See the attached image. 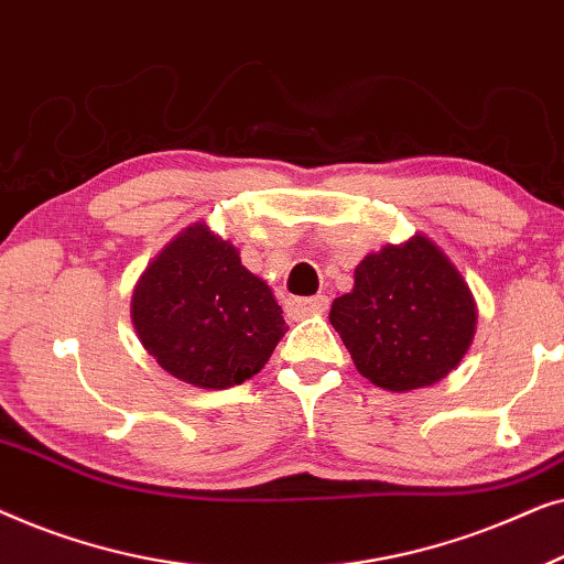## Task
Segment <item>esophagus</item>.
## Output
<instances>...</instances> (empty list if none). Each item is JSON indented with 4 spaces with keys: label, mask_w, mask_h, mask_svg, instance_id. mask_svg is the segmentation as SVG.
<instances>
[{
    "label": "esophagus",
    "mask_w": 564,
    "mask_h": 564,
    "mask_svg": "<svg viewBox=\"0 0 564 564\" xmlns=\"http://www.w3.org/2000/svg\"><path fill=\"white\" fill-rule=\"evenodd\" d=\"M288 313L292 318H305V315H315V313H323L328 307V297L326 295H313V297H290L288 303Z\"/></svg>",
    "instance_id": "1"
}]
</instances>
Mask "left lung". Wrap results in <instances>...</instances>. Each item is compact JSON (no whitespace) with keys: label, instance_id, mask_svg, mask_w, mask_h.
I'll return each mask as SVG.
<instances>
[{"label":"left lung","instance_id":"obj_1","mask_svg":"<svg viewBox=\"0 0 564 564\" xmlns=\"http://www.w3.org/2000/svg\"><path fill=\"white\" fill-rule=\"evenodd\" d=\"M359 375L408 392L444 380L475 336L477 307L467 282L426 236L369 253L354 290L328 313Z\"/></svg>","mask_w":564,"mask_h":564}]
</instances>
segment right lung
I'll list each match as a JSON object with an SVG mask.
<instances>
[{"instance_id": "obj_1", "label": "right lung", "mask_w": 564, "mask_h": 564, "mask_svg": "<svg viewBox=\"0 0 564 564\" xmlns=\"http://www.w3.org/2000/svg\"><path fill=\"white\" fill-rule=\"evenodd\" d=\"M130 318L161 369L213 390L261 372L288 330L269 284L205 223L184 228L145 267Z\"/></svg>"}]
</instances>
